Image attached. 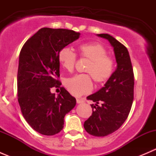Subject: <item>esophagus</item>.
<instances>
[{
  "label": "esophagus",
  "mask_w": 156,
  "mask_h": 156,
  "mask_svg": "<svg viewBox=\"0 0 156 156\" xmlns=\"http://www.w3.org/2000/svg\"><path fill=\"white\" fill-rule=\"evenodd\" d=\"M76 102L78 104H80V103H83L84 101V100H82V99H77Z\"/></svg>",
  "instance_id": "obj_1"
}]
</instances>
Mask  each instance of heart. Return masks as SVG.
Listing matches in <instances>:
<instances>
[{
  "mask_svg": "<svg viewBox=\"0 0 156 156\" xmlns=\"http://www.w3.org/2000/svg\"><path fill=\"white\" fill-rule=\"evenodd\" d=\"M81 57L90 60L85 69L94 81L97 84H103L112 76L114 71V61L107 56V50L103 45L99 43H85L78 46ZM59 64L67 71L73 70L76 56L70 48H64L58 53ZM65 85L72 95L79 97L88 94L93 89L90 76L87 74L77 75L66 80Z\"/></svg>",
  "mask_w": 156,
  "mask_h": 156,
  "instance_id": "1",
  "label": "heart"
}]
</instances>
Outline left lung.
I'll return each mask as SVG.
<instances>
[{"mask_svg":"<svg viewBox=\"0 0 156 156\" xmlns=\"http://www.w3.org/2000/svg\"><path fill=\"white\" fill-rule=\"evenodd\" d=\"M97 35L108 40L113 48L117 68L104 87L87 97L96 104L91 105L92 115L84 122V127L93 136H105L117 130L127 119L133 100L134 78L127 49L110 34Z\"/></svg>","mask_w":156,"mask_h":156,"instance_id":"8db88e82","label":"left lung"}]
</instances>
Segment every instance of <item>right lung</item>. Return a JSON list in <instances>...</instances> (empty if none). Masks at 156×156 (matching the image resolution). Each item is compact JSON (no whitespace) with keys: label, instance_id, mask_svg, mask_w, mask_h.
<instances>
[{"label":"right lung","instance_id":"obj_1","mask_svg":"<svg viewBox=\"0 0 156 156\" xmlns=\"http://www.w3.org/2000/svg\"><path fill=\"white\" fill-rule=\"evenodd\" d=\"M80 33L42 28L25 43L19 57L18 101L23 117L41 134L51 136L63 128L64 117L76 100L64 87L57 97L50 89L61 85L58 53L79 38Z\"/></svg>","mask_w":156,"mask_h":156}]
</instances>
